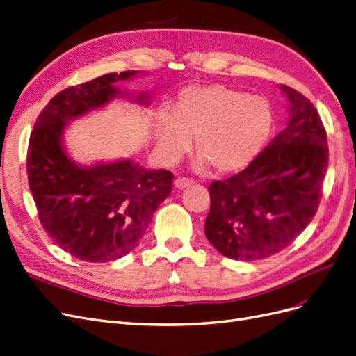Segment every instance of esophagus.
I'll use <instances>...</instances> for the list:
<instances>
[{"label":"esophagus","mask_w":356,"mask_h":356,"mask_svg":"<svg viewBox=\"0 0 356 356\" xmlns=\"http://www.w3.org/2000/svg\"><path fill=\"white\" fill-rule=\"evenodd\" d=\"M191 184H193V179L179 177V178H177V179H175L174 186H175V188H178V190H184V188H188V187L191 186Z\"/></svg>","instance_id":"obj_1"}]
</instances>
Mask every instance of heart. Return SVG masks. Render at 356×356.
Returning a JSON list of instances; mask_svg holds the SVG:
<instances>
[{
	"mask_svg": "<svg viewBox=\"0 0 356 356\" xmlns=\"http://www.w3.org/2000/svg\"><path fill=\"white\" fill-rule=\"evenodd\" d=\"M274 124V108L264 97L222 83L190 85L179 92L172 115L159 113L156 144L165 157L175 159L195 138L200 168L234 175L262 153Z\"/></svg>",
	"mask_w": 356,
	"mask_h": 356,
	"instance_id": "1",
	"label": "heart"
}]
</instances>
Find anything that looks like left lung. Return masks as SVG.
Segmentation results:
<instances>
[{
	"label": "left lung",
	"mask_w": 356,
	"mask_h": 356,
	"mask_svg": "<svg viewBox=\"0 0 356 356\" xmlns=\"http://www.w3.org/2000/svg\"><path fill=\"white\" fill-rule=\"evenodd\" d=\"M280 88L290 102L287 127L249 168L209 186L204 234L229 259L250 262L286 249L320 206L328 166L325 128L303 94Z\"/></svg>",
	"instance_id": "1"
}]
</instances>
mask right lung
<instances>
[{"instance_id":"obj_1","label":"right lung","mask_w":356,"mask_h":356,"mask_svg":"<svg viewBox=\"0 0 356 356\" xmlns=\"http://www.w3.org/2000/svg\"><path fill=\"white\" fill-rule=\"evenodd\" d=\"M137 73H107L60 91L31 134L26 170L40 220L58 246L79 261H116L137 248L174 187L169 170H147L132 161L82 168L61 145L67 120L122 95L115 83ZM149 99L140 94L134 100L149 104Z\"/></svg>"}]
</instances>
